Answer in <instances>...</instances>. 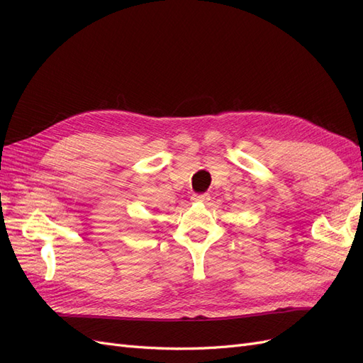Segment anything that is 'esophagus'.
<instances>
[{
    "label": "esophagus",
    "mask_w": 363,
    "mask_h": 363,
    "mask_svg": "<svg viewBox=\"0 0 363 363\" xmlns=\"http://www.w3.org/2000/svg\"><path fill=\"white\" fill-rule=\"evenodd\" d=\"M208 200H211V196H208V194H195V195H192V201L194 203H207Z\"/></svg>",
    "instance_id": "esophagus-1"
}]
</instances>
